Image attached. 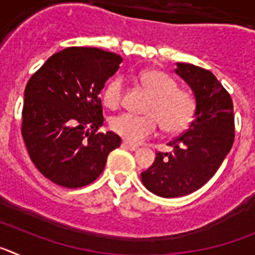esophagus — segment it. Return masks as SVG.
Here are the masks:
<instances>
[{"label": "esophagus", "instance_id": "obj_1", "mask_svg": "<svg viewBox=\"0 0 255 255\" xmlns=\"http://www.w3.org/2000/svg\"><path fill=\"white\" fill-rule=\"evenodd\" d=\"M123 147L126 148V149H129V150H138L139 149L138 145L129 143V141H123Z\"/></svg>", "mask_w": 255, "mask_h": 255}]
</instances>
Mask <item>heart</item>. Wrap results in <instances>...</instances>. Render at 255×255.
Listing matches in <instances>:
<instances>
[{
	"mask_svg": "<svg viewBox=\"0 0 255 255\" xmlns=\"http://www.w3.org/2000/svg\"><path fill=\"white\" fill-rule=\"evenodd\" d=\"M139 83L150 94L143 112L138 116L121 114L112 117L111 130L129 143H140L161 129L167 134L185 131L197 114V98L188 89L177 88V82L158 69H147L138 76ZM124 79L115 76L106 84L102 93L103 105L115 110L124 98Z\"/></svg>",
	"mask_w": 255,
	"mask_h": 255,
	"instance_id": "heart-1",
	"label": "heart"
}]
</instances>
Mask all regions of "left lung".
<instances>
[{"instance_id":"left-lung-1","label":"left lung","mask_w":255,"mask_h":255,"mask_svg":"<svg viewBox=\"0 0 255 255\" xmlns=\"http://www.w3.org/2000/svg\"><path fill=\"white\" fill-rule=\"evenodd\" d=\"M176 73L194 92L197 114L189 129L168 143L172 152H157L152 166L141 172L144 186L163 198L202 188L217 172L235 139L233 100L217 78L191 64H177Z\"/></svg>"}]
</instances>
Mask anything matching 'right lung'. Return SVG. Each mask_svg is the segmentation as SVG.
Returning <instances> with one entry per match:
<instances>
[{
	"label": "right lung",
	"instance_id": "right-lung-1",
	"mask_svg": "<svg viewBox=\"0 0 255 255\" xmlns=\"http://www.w3.org/2000/svg\"><path fill=\"white\" fill-rule=\"evenodd\" d=\"M121 56L100 48L69 47L52 55L24 92L21 134L39 172L64 188L89 185L120 147L103 125L100 93L120 67Z\"/></svg>",
	"mask_w": 255,
	"mask_h": 255
}]
</instances>
